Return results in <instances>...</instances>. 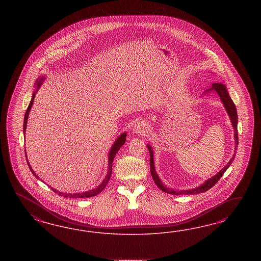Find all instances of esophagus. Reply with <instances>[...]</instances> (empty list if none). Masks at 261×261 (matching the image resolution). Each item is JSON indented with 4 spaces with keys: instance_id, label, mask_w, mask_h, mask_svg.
<instances>
[{
    "instance_id": "obj_1",
    "label": "esophagus",
    "mask_w": 261,
    "mask_h": 261,
    "mask_svg": "<svg viewBox=\"0 0 261 261\" xmlns=\"http://www.w3.org/2000/svg\"><path fill=\"white\" fill-rule=\"evenodd\" d=\"M147 129H148L147 122L145 120L140 119V120H138L135 123L133 131H134L135 133H138V134H143V133H145L147 131Z\"/></svg>"
}]
</instances>
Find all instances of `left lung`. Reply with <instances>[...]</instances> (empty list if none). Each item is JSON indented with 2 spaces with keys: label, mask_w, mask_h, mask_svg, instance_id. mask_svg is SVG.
I'll use <instances>...</instances> for the list:
<instances>
[{
  "label": "left lung",
  "mask_w": 261,
  "mask_h": 261,
  "mask_svg": "<svg viewBox=\"0 0 261 261\" xmlns=\"http://www.w3.org/2000/svg\"><path fill=\"white\" fill-rule=\"evenodd\" d=\"M211 90L215 91V92L218 94V95L220 96L222 102L224 104L226 110H227L228 114H229V118H230V120H231V123H232V126H233V129H234V139H236V144H237V145H236V150H237V144H238L237 120H238V119H237V107H236L233 101L231 100L229 93H228V91H227V88L225 87V85H224L222 82H215V83H213V87L211 88V89H208L207 91H211ZM147 146H148L147 148H148L149 153H150V172L151 175H152V178H153V180H154V182L157 185V187H158L160 190H163L164 192H166V193L172 194V195H180V194H197V193H202V192H205L206 190L212 189L214 185L220 180V178L223 176V174L226 172V170H227L228 167L231 165L233 159L236 157V156L233 155V157L230 159V161L228 163L227 166H225V167H224L222 170H220L218 173L216 174L215 176L212 177V178L208 179L207 181H205L202 186L197 187L196 189H192V190H172V189H169V188L165 187V186L163 185V182H161V180L159 179L158 175L156 173L155 167H154L153 151L151 149L150 145H147Z\"/></svg>",
  "instance_id": "8db88e82"
}]
</instances>
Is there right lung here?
<instances>
[{
	"label": "right lung",
	"mask_w": 261,
	"mask_h": 261,
	"mask_svg": "<svg viewBox=\"0 0 261 261\" xmlns=\"http://www.w3.org/2000/svg\"><path fill=\"white\" fill-rule=\"evenodd\" d=\"M42 81H43V77L42 79H40L39 80L37 79V81H36V85L38 86L37 89H36V91L35 92H37V90L39 89V86L42 84ZM34 96H35V93H33V95H32V100H31V102H30V105H29V107H28V109L25 111V114H24V134L25 133V128H27V120H28V117H29V114H30V111L32 109V103H33V99H34ZM126 141V134L125 133H123L122 135H120L119 136V138H118V140L115 142V143L113 144V146H112V148H111L110 152H109V166H108V172H107V175H106V177H105V179L103 180V182L96 188L95 190H90V191H87V192H83V193H74V194H67V193H62V192H60V191H58V190H55V189H51L53 191H55L56 193H58V195H61V196H63V197L67 198H88V197H93V196H95V195H97L98 193H100L103 190H104V188L107 186V184L109 182V180H110L111 178V174H112V164H113V161H114V158H115V156H116V154L118 153V151H119V148L124 144V142ZM25 153V152H24ZM27 156V155H25ZM27 162H28V160H27ZM28 165H29V167H30V169L32 170V174L36 177V178H38V176L36 175V174L34 173V171L32 170V166H30V164H29V162H28Z\"/></svg>",
	"instance_id": "1"
}]
</instances>
